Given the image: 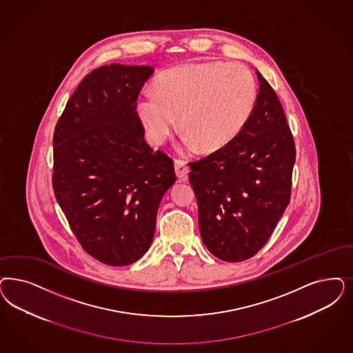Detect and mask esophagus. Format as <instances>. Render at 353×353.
I'll return each mask as SVG.
<instances>
[{
	"instance_id": "1",
	"label": "esophagus",
	"mask_w": 353,
	"mask_h": 353,
	"mask_svg": "<svg viewBox=\"0 0 353 353\" xmlns=\"http://www.w3.org/2000/svg\"><path fill=\"white\" fill-rule=\"evenodd\" d=\"M174 170H176V176H177L179 179L185 180L186 176H188V173H189V167H188L186 161L183 160V159H176V160H174Z\"/></svg>"
}]
</instances>
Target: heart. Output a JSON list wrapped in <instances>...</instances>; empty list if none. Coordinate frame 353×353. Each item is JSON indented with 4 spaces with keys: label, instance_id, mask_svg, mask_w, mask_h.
Here are the masks:
<instances>
[{
    "label": "heart",
    "instance_id": "b5f03b06",
    "mask_svg": "<svg viewBox=\"0 0 353 353\" xmlns=\"http://www.w3.org/2000/svg\"><path fill=\"white\" fill-rule=\"evenodd\" d=\"M157 94L137 99V114L152 143H163L177 123L186 147L216 151L249 121L256 100L253 74L241 63H189L161 74Z\"/></svg>",
    "mask_w": 353,
    "mask_h": 353
}]
</instances>
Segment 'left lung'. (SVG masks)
I'll return each instance as SVG.
<instances>
[{
  "label": "left lung",
  "instance_id": "left-lung-1",
  "mask_svg": "<svg viewBox=\"0 0 353 353\" xmlns=\"http://www.w3.org/2000/svg\"><path fill=\"white\" fill-rule=\"evenodd\" d=\"M253 113L227 146L189 163L202 241L227 262L256 254L290 203L296 147L278 95L256 72Z\"/></svg>",
  "mask_w": 353,
  "mask_h": 353
}]
</instances>
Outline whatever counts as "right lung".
Returning a JSON list of instances; mask_svg holds the SVG:
<instances>
[{
  "mask_svg": "<svg viewBox=\"0 0 353 353\" xmlns=\"http://www.w3.org/2000/svg\"><path fill=\"white\" fill-rule=\"evenodd\" d=\"M150 66L110 63L87 74L53 134L56 199L78 243L110 266L152 243L159 205L176 181L173 160L145 141L137 99Z\"/></svg>",
  "mask_w": 353,
  "mask_h": 353,
  "instance_id": "right-lung-1",
  "label": "right lung"
}]
</instances>
